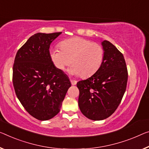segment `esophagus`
<instances>
[{
  "mask_svg": "<svg viewBox=\"0 0 149 149\" xmlns=\"http://www.w3.org/2000/svg\"><path fill=\"white\" fill-rule=\"evenodd\" d=\"M70 82H71L72 85H75L77 82V81H74V80H72V79H70Z\"/></svg>",
  "mask_w": 149,
  "mask_h": 149,
  "instance_id": "obj_1",
  "label": "esophagus"
}]
</instances>
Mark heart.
<instances>
[{
  "mask_svg": "<svg viewBox=\"0 0 149 149\" xmlns=\"http://www.w3.org/2000/svg\"><path fill=\"white\" fill-rule=\"evenodd\" d=\"M60 49L50 51L51 61L58 70H64L71 63L70 72L86 78L92 76L101 67L104 51L101 45L90 40L74 37L59 43Z\"/></svg>",
  "mask_w": 149,
  "mask_h": 149,
  "instance_id": "b5f03b06",
  "label": "heart"
}]
</instances>
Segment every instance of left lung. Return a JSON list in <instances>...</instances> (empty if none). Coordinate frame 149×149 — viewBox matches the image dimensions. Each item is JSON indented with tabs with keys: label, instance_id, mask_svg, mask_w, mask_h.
<instances>
[{
	"label": "left lung",
	"instance_id": "obj_1",
	"mask_svg": "<svg viewBox=\"0 0 149 149\" xmlns=\"http://www.w3.org/2000/svg\"><path fill=\"white\" fill-rule=\"evenodd\" d=\"M104 51L101 67L88 79L77 82L79 106L86 117L104 120L113 114L125 93L128 71L123 54L108 40L102 42Z\"/></svg>",
	"mask_w": 149,
	"mask_h": 149
}]
</instances>
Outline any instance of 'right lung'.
Listing matches in <instances>:
<instances>
[{"mask_svg": "<svg viewBox=\"0 0 149 149\" xmlns=\"http://www.w3.org/2000/svg\"><path fill=\"white\" fill-rule=\"evenodd\" d=\"M62 33H36L30 37L16 54L13 82L20 103L40 120L59 113L71 83L67 75L51 61L49 48Z\"/></svg>", "mask_w": 149, "mask_h": 149, "instance_id": "add662e5", "label": "right lung"}]
</instances>
